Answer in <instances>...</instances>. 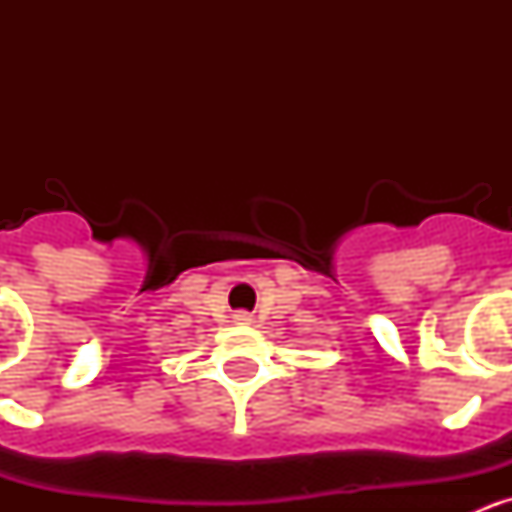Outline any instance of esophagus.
I'll use <instances>...</instances> for the list:
<instances>
[{
	"label": "esophagus",
	"mask_w": 512,
	"mask_h": 512,
	"mask_svg": "<svg viewBox=\"0 0 512 512\" xmlns=\"http://www.w3.org/2000/svg\"><path fill=\"white\" fill-rule=\"evenodd\" d=\"M235 320H243V323H248V320H251V315H248V312H238V315H235Z\"/></svg>",
	"instance_id": "obj_1"
}]
</instances>
